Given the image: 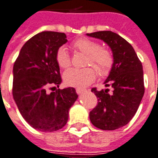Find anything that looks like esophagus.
<instances>
[{
    "label": "esophagus",
    "mask_w": 158,
    "mask_h": 158,
    "mask_svg": "<svg viewBox=\"0 0 158 158\" xmlns=\"http://www.w3.org/2000/svg\"><path fill=\"white\" fill-rule=\"evenodd\" d=\"M84 91H85V89L81 88V87H77V88L76 89V92H77V94H81V93H82Z\"/></svg>",
    "instance_id": "34e87169"
}]
</instances>
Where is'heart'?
<instances>
[{
    "mask_svg": "<svg viewBox=\"0 0 158 158\" xmlns=\"http://www.w3.org/2000/svg\"><path fill=\"white\" fill-rule=\"evenodd\" d=\"M72 49L86 55L85 66H91L97 70L101 77L109 74L113 65V56L106 48L101 47L96 41L87 38H80L72 44ZM56 63L62 69L71 66V58L65 47H60L56 53ZM92 67L82 69L71 68L63 74L64 82L67 86H85L93 82L97 73Z\"/></svg>",
    "mask_w": 158,
    "mask_h": 158,
    "instance_id": "obj_1",
    "label": "heart"
}]
</instances>
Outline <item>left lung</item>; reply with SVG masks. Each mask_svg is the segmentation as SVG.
I'll list each match as a JSON object with an SVG mask.
<instances>
[{"mask_svg":"<svg viewBox=\"0 0 158 158\" xmlns=\"http://www.w3.org/2000/svg\"><path fill=\"white\" fill-rule=\"evenodd\" d=\"M86 35L105 41L111 47L114 59L104 82L112 91L92 89L97 98V105L90 111V120L97 128L116 130L131 121L144 95L142 62L131 44L117 33L102 31Z\"/></svg>","mask_w":158,"mask_h":158,"instance_id":"left-lung-1","label":"left lung"}]
</instances>
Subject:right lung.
I'll list each match as a JSON object with an SVG mask.
<instances>
[{
    "instance_id": "1",
    "label": "right lung",
    "mask_w": 158,
    "mask_h": 158,
    "mask_svg": "<svg viewBox=\"0 0 158 158\" xmlns=\"http://www.w3.org/2000/svg\"><path fill=\"white\" fill-rule=\"evenodd\" d=\"M66 41L65 33H38L24 44L13 66V98L27 123L41 131L62 128L78 97L73 87L47 92L61 82L56 53Z\"/></svg>"
}]
</instances>
